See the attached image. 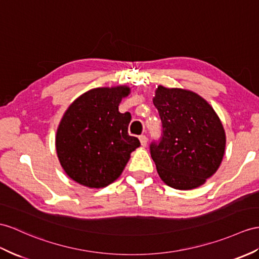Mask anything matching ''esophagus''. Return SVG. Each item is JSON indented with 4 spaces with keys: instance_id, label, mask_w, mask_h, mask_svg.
Masks as SVG:
<instances>
[{
    "instance_id": "1",
    "label": "esophagus",
    "mask_w": 259,
    "mask_h": 259,
    "mask_svg": "<svg viewBox=\"0 0 259 259\" xmlns=\"http://www.w3.org/2000/svg\"><path fill=\"white\" fill-rule=\"evenodd\" d=\"M138 138H140V142L142 144V146H144V147L146 146V145H147V137L145 135H141Z\"/></svg>"
}]
</instances>
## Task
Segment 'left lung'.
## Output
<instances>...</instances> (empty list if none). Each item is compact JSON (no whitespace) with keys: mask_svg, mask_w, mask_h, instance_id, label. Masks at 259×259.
Listing matches in <instances>:
<instances>
[{"mask_svg":"<svg viewBox=\"0 0 259 259\" xmlns=\"http://www.w3.org/2000/svg\"><path fill=\"white\" fill-rule=\"evenodd\" d=\"M153 102L162 130L149 148L159 177L179 190L202 186L217 172L225 150V132L215 111L197 93L162 85Z\"/></svg>","mask_w":259,"mask_h":259,"instance_id":"obj_1","label":"left lung"}]
</instances>
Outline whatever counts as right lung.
<instances>
[{
    "label": "right lung",
    "mask_w": 259,
    "mask_h": 259,
    "mask_svg": "<svg viewBox=\"0 0 259 259\" xmlns=\"http://www.w3.org/2000/svg\"><path fill=\"white\" fill-rule=\"evenodd\" d=\"M128 87L97 88L75 99L62 116L56 149L66 174L78 184L103 188L115 181L140 141L128 135L130 113L118 105Z\"/></svg>",
    "instance_id": "add662e5"
}]
</instances>
